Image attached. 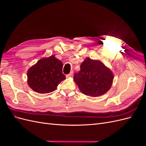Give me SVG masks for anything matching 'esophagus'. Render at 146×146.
Returning <instances> with one entry per match:
<instances>
[{
    "mask_svg": "<svg viewBox=\"0 0 146 146\" xmlns=\"http://www.w3.org/2000/svg\"><path fill=\"white\" fill-rule=\"evenodd\" d=\"M73 75V71H71L70 72L68 75H67V76H66V77H71Z\"/></svg>",
    "mask_w": 146,
    "mask_h": 146,
    "instance_id": "1",
    "label": "esophagus"
}]
</instances>
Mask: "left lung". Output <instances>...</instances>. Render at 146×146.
<instances>
[{
	"label": "left lung",
	"mask_w": 146,
	"mask_h": 146,
	"mask_svg": "<svg viewBox=\"0 0 146 146\" xmlns=\"http://www.w3.org/2000/svg\"><path fill=\"white\" fill-rule=\"evenodd\" d=\"M114 79L113 72L102 61L89 57L84 60L80 70L76 73L74 80L83 94L91 97L104 95L111 88Z\"/></svg>",
	"instance_id": "obj_1"
}]
</instances>
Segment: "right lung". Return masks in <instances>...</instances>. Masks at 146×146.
Listing matches in <instances>:
<instances>
[{
  "label": "right lung",
  "instance_id": "right-lung-1",
  "mask_svg": "<svg viewBox=\"0 0 146 146\" xmlns=\"http://www.w3.org/2000/svg\"><path fill=\"white\" fill-rule=\"evenodd\" d=\"M62 69V61L55 58V55L44 57L27 70L29 87L40 94L55 91L58 84L66 78Z\"/></svg>",
  "mask_w": 146,
  "mask_h": 146
}]
</instances>
